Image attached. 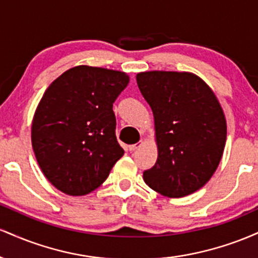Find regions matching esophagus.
<instances>
[{
  "label": "esophagus",
  "instance_id": "obj_1",
  "mask_svg": "<svg viewBox=\"0 0 258 258\" xmlns=\"http://www.w3.org/2000/svg\"><path fill=\"white\" fill-rule=\"evenodd\" d=\"M142 146H143V142H138V143H136V144H132V146H130L128 148H130V150H131V152H135V150H137L138 148H141Z\"/></svg>",
  "mask_w": 258,
  "mask_h": 258
}]
</instances>
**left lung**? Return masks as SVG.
Wrapping results in <instances>:
<instances>
[{
  "instance_id": "1",
  "label": "left lung",
  "mask_w": 258,
  "mask_h": 258,
  "mask_svg": "<svg viewBox=\"0 0 258 258\" xmlns=\"http://www.w3.org/2000/svg\"><path fill=\"white\" fill-rule=\"evenodd\" d=\"M137 84L155 123L158 160L143 172L153 190L183 198L217 170L227 139L223 109L204 80L186 72H144Z\"/></svg>"
}]
</instances>
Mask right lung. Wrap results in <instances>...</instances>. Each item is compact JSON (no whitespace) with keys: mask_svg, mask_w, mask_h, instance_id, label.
I'll return each instance as SVG.
<instances>
[{"mask_svg":"<svg viewBox=\"0 0 258 258\" xmlns=\"http://www.w3.org/2000/svg\"><path fill=\"white\" fill-rule=\"evenodd\" d=\"M126 73L78 65L48 86L31 125V143L44 177L72 197L103 184L123 155L112 103L127 87Z\"/></svg>","mask_w":258,"mask_h":258,"instance_id":"1","label":"right lung"}]
</instances>
